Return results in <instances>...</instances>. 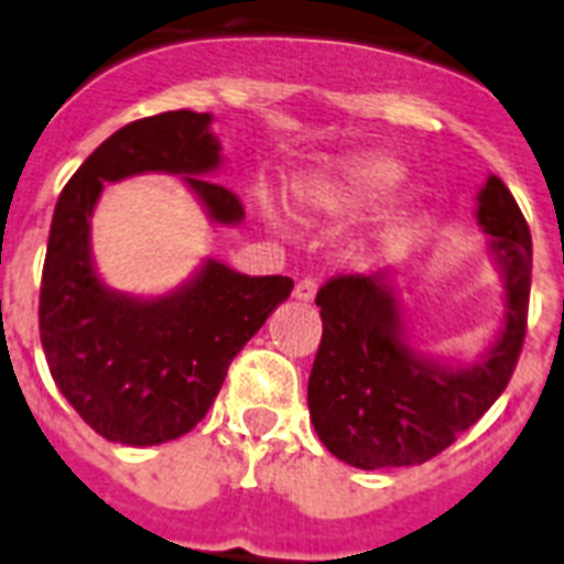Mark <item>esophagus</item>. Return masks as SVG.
I'll return each instance as SVG.
<instances>
[{"label": "esophagus", "mask_w": 564, "mask_h": 564, "mask_svg": "<svg viewBox=\"0 0 564 564\" xmlns=\"http://www.w3.org/2000/svg\"><path fill=\"white\" fill-rule=\"evenodd\" d=\"M316 281H301L299 286H295V301H301V304H310V301L316 299Z\"/></svg>", "instance_id": "obj_1"}]
</instances>
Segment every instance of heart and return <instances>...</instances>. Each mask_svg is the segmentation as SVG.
Listing matches in <instances>:
<instances>
[{
  "mask_svg": "<svg viewBox=\"0 0 564 564\" xmlns=\"http://www.w3.org/2000/svg\"><path fill=\"white\" fill-rule=\"evenodd\" d=\"M406 178V166L389 154H354L299 189L301 207L325 219H357L389 198Z\"/></svg>",
  "mask_w": 564,
  "mask_h": 564,
  "instance_id": "b5f03b06",
  "label": "heart"
}]
</instances>
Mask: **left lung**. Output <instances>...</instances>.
<instances>
[{
    "mask_svg": "<svg viewBox=\"0 0 564 564\" xmlns=\"http://www.w3.org/2000/svg\"><path fill=\"white\" fill-rule=\"evenodd\" d=\"M474 219L503 281L500 325L474 360L421 351L412 343L403 292L406 269L386 263L339 274L318 290L322 345L310 371L307 406L322 445L354 468H401L442 454L507 389L524 345L533 242L516 198L498 175L477 193Z\"/></svg>",
    "mask_w": 564,
    "mask_h": 564,
    "instance_id": "left-lung-1",
    "label": "left lung"
}]
</instances>
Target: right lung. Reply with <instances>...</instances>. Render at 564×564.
I'll return each mask as SVG.
<instances>
[{
    "mask_svg": "<svg viewBox=\"0 0 564 564\" xmlns=\"http://www.w3.org/2000/svg\"><path fill=\"white\" fill-rule=\"evenodd\" d=\"M213 113L170 110L110 134L78 166L55 204L40 286V343L73 410L108 442L163 445L207 415L230 360L290 299L283 274L234 272L204 257L163 295H131L101 281L93 260V210L108 184L178 175L216 228L246 219L230 189L213 184L221 143Z\"/></svg>",
    "mask_w": 564,
    "mask_h": 564,
    "instance_id": "obj_1",
    "label": "right lung"
}]
</instances>
